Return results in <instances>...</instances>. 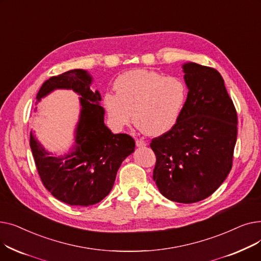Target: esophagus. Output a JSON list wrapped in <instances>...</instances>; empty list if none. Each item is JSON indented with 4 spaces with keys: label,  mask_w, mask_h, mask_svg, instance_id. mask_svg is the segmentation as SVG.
Returning <instances> with one entry per match:
<instances>
[{
    "label": "esophagus",
    "mask_w": 261,
    "mask_h": 261,
    "mask_svg": "<svg viewBox=\"0 0 261 261\" xmlns=\"http://www.w3.org/2000/svg\"><path fill=\"white\" fill-rule=\"evenodd\" d=\"M135 144H136V146H138V147H145L147 144L144 142V141H142V140H136L135 141Z\"/></svg>",
    "instance_id": "34e87169"
}]
</instances>
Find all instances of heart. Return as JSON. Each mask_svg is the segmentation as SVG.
<instances>
[{"instance_id":"b5f03b06","label":"heart","mask_w":261,"mask_h":261,"mask_svg":"<svg viewBox=\"0 0 261 261\" xmlns=\"http://www.w3.org/2000/svg\"><path fill=\"white\" fill-rule=\"evenodd\" d=\"M116 93L107 92L102 103L112 125L120 129L132 120L147 135H161L179 120L187 99L185 82L175 76L147 70L130 71L114 84Z\"/></svg>"}]
</instances>
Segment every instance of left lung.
<instances>
[{
    "instance_id": "left-lung-1",
    "label": "left lung",
    "mask_w": 261,
    "mask_h": 261,
    "mask_svg": "<svg viewBox=\"0 0 261 261\" xmlns=\"http://www.w3.org/2000/svg\"><path fill=\"white\" fill-rule=\"evenodd\" d=\"M188 88L182 114L150 147L156 156L153 180L160 193L179 203L206 199L232 166L237 141V112L217 70L189 62L183 65Z\"/></svg>"
}]
</instances>
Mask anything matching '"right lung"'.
Masks as SVG:
<instances>
[{
	"label": "right lung",
	"mask_w": 261,
	"mask_h": 261,
	"mask_svg": "<svg viewBox=\"0 0 261 261\" xmlns=\"http://www.w3.org/2000/svg\"><path fill=\"white\" fill-rule=\"evenodd\" d=\"M91 84L88 72L71 70L50 77L37 94L40 100L56 89H72L81 96L76 145L71 153L50 156L31 132V148L41 181L55 198L73 206H90L106 198L122 161L135 147L130 135L113 134L105 125L100 94L90 89Z\"/></svg>",
	"instance_id": "1"
}]
</instances>
